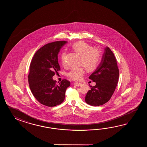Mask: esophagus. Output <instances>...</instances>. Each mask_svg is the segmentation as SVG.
Wrapping results in <instances>:
<instances>
[{
	"label": "esophagus",
	"mask_w": 147,
	"mask_h": 147,
	"mask_svg": "<svg viewBox=\"0 0 147 147\" xmlns=\"http://www.w3.org/2000/svg\"><path fill=\"white\" fill-rule=\"evenodd\" d=\"M74 85L76 86H80L82 85L81 83H80V82H75L74 83Z\"/></svg>",
	"instance_id": "1"
}]
</instances>
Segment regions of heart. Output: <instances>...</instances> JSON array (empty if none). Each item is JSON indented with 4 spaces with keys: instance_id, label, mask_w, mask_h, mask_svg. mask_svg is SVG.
Returning <instances> with one entry per match:
<instances>
[{
    "instance_id": "heart-1",
    "label": "heart",
    "mask_w": 147,
    "mask_h": 147,
    "mask_svg": "<svg viewBox=\"0 0 147 147\" xmlns=\"http://www.w3.org/2000/svg\"><path fill=\"white\" fill-rule=\"evenodd\" d=\"M72 48L77 53L81 56L80 64L84 66L88 71H93L97 68L100 59V52L98 49L92 48L89 44L82 41L75 43L73 45ZM65 55V53H63L60 56L63 65H66ZM84 74V68L81 67L71 69L68 76L72 80L78 81L81 79Z\"/></svg>"
}]
</instances>
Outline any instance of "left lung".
<instances>
[{
	"label": "left lung",
	"instance_id": "obj_1",
	"mask_svg": "<svg viewBox=\"0 0 147 147\" xmlns=\"http://www.w3.org/2000/svg\"><path fill=\"white\" fill-rule=\"evenodd\" d=\"M119 69L114 54L109 48H105L99 65L89 77L96 82L90 86L85 97L86 102L92 106H99L107 102L112 97L119 79Z\"/></svg>",
	"mask_w": 147,
	"mask_h": 147
}]
</instances>
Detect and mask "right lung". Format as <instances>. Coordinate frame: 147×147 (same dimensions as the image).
<instances>
[{
	"instance_id": "add662e5",
	"label": "right lung",
	"mask_w": 147,
	"mask_h": 147,
	"mask_svg": "<svg viewBox=\"0 0 147 147\" xmlns=\"http://www.w3.org/2000/svg\"><path fill=\"white\" fill-rule=\"evenodd\" d=\"M65 41L46 44L34 53L30 65L28 81L31 92L35 98L45 106H56L65 98L67 88L70 82L64 79L56 84L53 77L60 69L58 55Z\"/></svg>"
}]
</instances>
